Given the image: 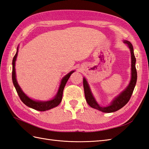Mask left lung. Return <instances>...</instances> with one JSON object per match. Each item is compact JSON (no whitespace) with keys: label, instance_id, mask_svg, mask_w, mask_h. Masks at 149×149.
<instances>
[{"label":"left lung","instance_id":"left-lung-1","mask_svg":"<svg viewBox=\"0 0 149 149\" xmlns=\"http://www.w3.org/2000/svg\"><path fill=\"white\" fill-rule=\"evenodd\" d=\"M123 43L127 44L131 51V79L129 85L127 88L123 90L121 93H120L118 96L115 97L114 100L111 102L109 106L106 107L100 106L97 103L96 100L91 93L90 88L89 86L88 82L86 79L83 78V86L84 91V95L86 98V100L90 107H93L94 109H96L104 113H113L115 112L116 111L121 109L122 107L124 106L127 104L129 100H130L131 97L133 92L134 87L136 84L137 81V72L136 69V58L134 54L133 47L131 42L129 41L123 40Z\"/></svg>","mask_w":149,"mask_h":149}]
</instances>
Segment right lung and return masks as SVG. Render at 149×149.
Here are the masks:
<instances>
[{"label": "right lung", "instance_id": "right-lung-1", "mask_svg": "<svg viewBox=\"0 0 149 149\" xmlns=\"http://www.w3.org/2000/svg\"><path fill=\"white\" fill-rule=\"evenodd\" d=\"M18 46L17 47V53H16L13 59L12 79H13V84L15 87V89L17 90V92L18 95L19 97H20V99H21V100L24 102V104H26L27 106L31 107V108H33L34 109L40 111H45L50 109L53 108V107L58 106L60 104V102H61L63 90H64V88L65 86L66 82L68 81V79L70 77L71 74L75 71L74 70L71 71L62 79L61 81V84H60V86L58 91V93H57L56 95L55 96L54 98V99L50 100H47V101H37V100H33L30 99L29 97H27L26 95L23 92V91L22 90L21 88L20 87V86H19L17 83V79H16L15 61H16V59H17V57L18 55Z\"/></svg>", "mask_w": 149, "mask_h": 149}]
</instances>
